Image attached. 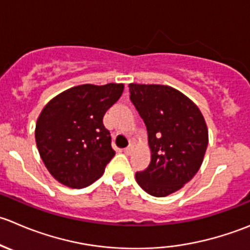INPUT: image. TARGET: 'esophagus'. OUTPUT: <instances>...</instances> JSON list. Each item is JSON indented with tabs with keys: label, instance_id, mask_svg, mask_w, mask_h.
Returning <instances> with one entry per match:
<instances>
[{
	"label": "esophagus",
	"instance_id": "obj_1",
	"mask_svg": "<svg viewBox=\"0 0 250 250\" xmlns=\"http://www.w3.org/2000/svg\"><path fill=\"white\" fill-rule=\"evenodd\" d=\"M132 150H133V146H128V147H126L124 149V153L126 155H130L131 153H132Z\"/></svg>",
	"mask_w": 250,
	"mask_h": 250
}]
</instances>
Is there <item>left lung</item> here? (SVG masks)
Returning a JSON list of instances; mask_svg holds the SVG:
<instances>
[{
  "mask_svg": "<svg viewBox=\"0 0 250 250\" xmlns=\"http://www.w3.org/2000/svg\"><path fill=\"white\" fill-rule=\"evenodd\" d=\"M130 100L145 122L150 163L136 172L143 191L165 197L179 191L198 172L208 147V127L187 96L165 85L130 83Z\"/></svg>",
  "mask_w": 250,
  "mask_h": 250,
  "instance_id": "1",
  "label": "left lung"
}]
</instances>
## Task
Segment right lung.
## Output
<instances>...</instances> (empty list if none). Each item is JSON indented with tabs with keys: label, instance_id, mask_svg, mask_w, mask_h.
Segmentation results:
<instances>
[{
	"label": "right lung",
	"instance_id": "obj_1",
	"mask_svg": "<svg viewBox=\"0 0 250 250\" xmlns=\"http://www.w3.org/2000/svg\"><path fill=\"white\" fill-rule=\"evenodd\" d=\"M123 91V83H86L59 93L44 105L35 140L42 162L57 181L83 188L102 176L115 155L103 117Z\"/></svg>",
	"mask_w": 250,
	"mask_h": 250
}]
</instances>
